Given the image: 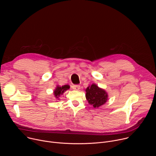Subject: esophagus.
Listing matches in <instances>:
<instances>
[{
  "label": "esophagus",
  "instance_id": "34e87169",
  "mask_svg": "<svg viewBox=\"0 0 156 156\" xmlns=\"http://www.w3.org/2000/svg\"><path fill=\"white\" fill-rule=\"evenodd\" d=\"M73 90H75V91H78L80 89V85H73Z\"/></svg>",
  "mask_w": 156,
  "mask_h": 156
}]
</instances>
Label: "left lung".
<instances>
[{
    "label": "left lung",
    "instance_id": "8db88e82",
    "mask_svg": "<svg viewBox=\"0 0 156 156\" xmlns=\"http://www.w3.org/2000/svg\"><path fill=\"white\" fill-rule=\"evenodd\" d=\"M86 99L88 103L94 108H98L106 103L108 100V94L104 89L93 83L86 90Z\"/></svg>",
    "mask_w": 156,
    "mask_h": 156
}]
</instances>
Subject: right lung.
Returning <instances> with one entry per match:
<instances>
[{
	"mask_svg": "<svg viewBox=\"0 0 156 156\" xmlns=\"http://www.w3.org/2000/svg\"><path fill=\"white\" fill-rule=\"evenodd\" d=\"M70 87V86L69 85H68V84H66V85H64V86H62L57 85L56 86L55 90H54V92H53L55 99L59 100L60 96L61 95H62L64 93L65 91L69 90Z\"/></svg>",
	"mask_w": 156,
	"mask_h": 156,
	"instance_id": "1",
	"label": "right lung"
}]
</instances>
